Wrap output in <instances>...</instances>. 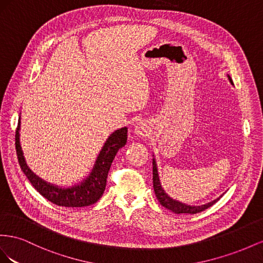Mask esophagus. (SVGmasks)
Instances as JSON below:
<instances>
[{
  "label": "esophagus",
  "mask_w": 263,
  "mask_h": 263,
  "mask_svg": "<svg viewBox=\"0 0 263 263\" xmlns=\"http://www.w3.org/2000/svg\"><path fill=\"white\" fill-rule=\"evenodd\" d=\"M148 131H149L148 124H147L146 122H144V121L139 122V123L136 125V127H134V134H136V136L139 137V138L147 136Z\"/></svg>",
  "instance_id": "1"
}]
</instances>
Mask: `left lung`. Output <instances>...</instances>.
Returning <instances> with one entry per match:
<instances>
[{"label": "left lung", "mask_w": 263, "mask_h": 263, "mask_svg": "<svg viewBox=\"0 0 263 263\" xmlns=\"http://www.w3.org/2000/svg\"><path fill=\"white\" fill-rule=\"evenodd\" d=\"M227 77H228V80L230 84L234 86V82H232V79L229 74H227ZM152 164H153V187H154L155 196H156L157 200L160 201V204L172 213L177 214V215H181V214L193 215V214L200 213L211 206H213L215 202L217 200H219L220 197L223 195L222 194L219 197H217L216 199L208 201V202H206V204H201V205H189V204H185V202H182L177 199L172 198L171 196H168L167 193H165L164 189L162 187V184L160 181V175H159V170H157V165H156V160H155L154 154H153Z\"/></svg>", "instance_id": "8db88e82"}]
</instances>
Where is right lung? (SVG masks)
Wrapping results in <instances>:
<instances>
[{"label":"right lung","mask_w":263,"mask_h":263,"mask_svg":"<svg viewBox=\"0 0 263 263\" xmlns=\"http://www.w3.org/2000/svg\"><path fill=\"white\" fill-rule=\"evenodd\" d=\"M20 130L21 116L18 118L16 134H15V147H16V154L22 171L42 196L51 201L52 204L63 207H86L100 199L106 190L111 164L119 149L126 144L127 140V127H121L114 131L104 142L91 171L87 176L70 186H58L44 181L28 167L21 146Z\"/></svg>","instance_id":"add662e5"}]
</instances>
